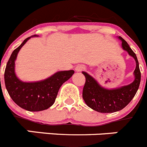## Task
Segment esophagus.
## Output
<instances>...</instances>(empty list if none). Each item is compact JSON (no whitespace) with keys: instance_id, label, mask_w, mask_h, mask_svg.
I'll list each match as a JSON object with an SVG mask.
<instances>
[{"instance_id":"34e87169","label":"esophagus","mask_w":147,"mask_h":147,"mask_svg":"<svg viewBox=\"0 0 147 147\" xmlns=\"http://www.w3.org/2000/svg\"><path fill=\"white\" fill-rule=\"evenodd\" d=\"M84 69H85L84 66L80 65V64H78V65L76 66V67H75V71H76L77 72H82V71L84 70Z\"/></svg>"}]
</instances>
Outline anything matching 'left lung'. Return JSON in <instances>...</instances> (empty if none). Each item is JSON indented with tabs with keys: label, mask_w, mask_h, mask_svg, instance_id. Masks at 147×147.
Listing matches in <instances>:
<instances>
[{
	"label": "left lung",
	"mask_w": 147,
	"mask_h": 147,
	"mask_svg": "<svg viewBox=\"0 0 147 147\" xmlns=\"http://www.w3.org/2000/svg\"><path fill=\"white\" fill-rule=\"evenodd\" d=\"M122 42V49L136 61L134 72V80L131 83L115 88L103 87L91 75L86 72V83L83 90V98L88 107L101 113H112L125 107L136 94L141 82V72L136 55L122 37H117Z\"/></svg>",
	"instance_id": "8db88e82"
}]
</instances>
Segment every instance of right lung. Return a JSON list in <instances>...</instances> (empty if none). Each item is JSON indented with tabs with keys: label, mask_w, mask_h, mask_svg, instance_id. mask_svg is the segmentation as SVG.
<instances>
[{
	"label": "right lung",
	"mask_w": 147,
	"mask_h": 147,
	"mask_svg": "<svg viewBox=\"0 0 147 147\" xmlns=\"http://www.w3.org/2000/svg\"><path fill=\"white\" fill-rule=\"evenodd\" d=\"M27 38L11 55L4 73V80L9 96L19 107L30 112H39L51 107L55 102L60 87L74 74V70L58 71L44 80L24 82L15 72V61L18 53L31 38Z\"/></svg>",
	"instance_id": "right-lung-1"
}]
</instances>
